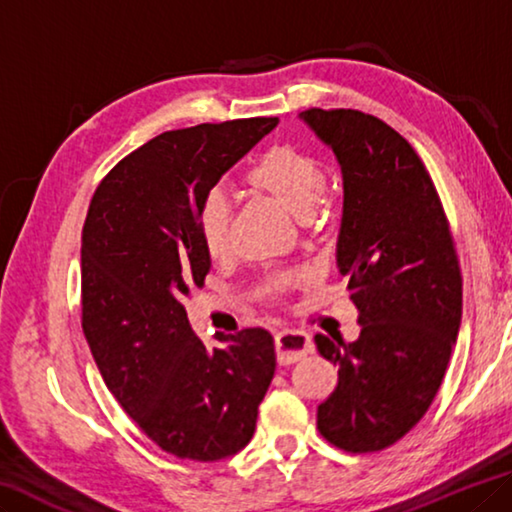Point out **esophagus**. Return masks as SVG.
Listing matches in <instances>:
<instances>
[{
  "label": "esophagus",
  "mask_w": 512,
  "mask_h": 512,
  "mask_svg": "<svg viewBox=\"0 0 512 512\" xmlns=\"http://www.w3.org/2000/svg\"><path fill=\"white\" fill-rule=\"evenodd\" d=\"M314 351V344L307 332L300 330H282L275 335V355L280 364H294L303 360L307 353Z\"/></svg>",
  "instance_id": "obj_1"
}]
</instances>
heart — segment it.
<instances>
[{
	"label": "heart",
	"instance_id": "heart-1",
	"mask_svg": "<svg viewBox=\"0 0 512 512\" xmlns=\"http://www.w3.org/2000/svg\"><path fill=\"white\" fill-rule=\"evenodd\" d=\"M243 191L264 198L296 216L305 227H321L330 214V193L323 180L321 161L294 145H275L266 150L241 177ZM230 205L221 193H209L198 209V239L212 259L230 253ZM300 280L296 273L271 275L266 291L278 296Z\"/></svg>",
	"mask_w": 512,
	"mask_h": 512
}]
</instances>
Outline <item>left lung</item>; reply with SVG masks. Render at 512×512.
Returning <instances> with one entry per match:
<instances>
[{"instance_id":"8db88e82","label":"left lung","mask_w":512,"mask_h":512,"mask_svg":"<svg viewBox=\"0 0 512 512\" xmlns=\"http://www.w3.org/2000/svg\"><path fill=\"white\" fill-rule=\"evenodd\" d=\"M300 118L342 166L337 269L362 326L351 344L314 337L339 367L316 428L342 451H383L417 426L442 385L462 316L456 243L424 161L399 132L355 109Z\"/></svg>"}]
</instances>
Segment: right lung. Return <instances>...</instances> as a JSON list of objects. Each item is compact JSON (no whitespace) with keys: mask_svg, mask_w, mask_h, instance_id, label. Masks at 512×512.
Segmentation results:
<instances>
[{"mask_svg":"<svg viewBox=\"0 0 512 512\" xmlns=\"http://www.w3.org/2000/svg\"><path fill=\"white\" fill-rule=\"evenodd\" d=\"M278 125L243 118L154 136L95 189L81 232V328L109 392L150 440L214 462L250 442L275 373L264 328L207 346L184 298L212 259L198 209L216 182Z\"/></svg>","mask_w":512,"mask_h":512,"instance_id":"obj_1","label":"right lung"}]
</instances>
